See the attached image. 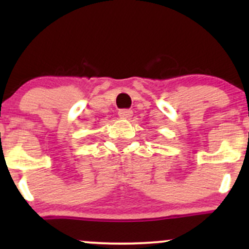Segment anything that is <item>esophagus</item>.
I'll return each instance as SVG.
<instances>
[{
    "instance_id": "esophagus-1",
    "label": "esophagus",
    "mask_w": 249,
    "mask_h": 249,
    "mask_svg": "<svg viewBox=\"0 0 249 249\" xmlns=\"http://www.w3.org/2000/svg\"><path fill=\"white\" fill-rule=\"evenodd\" d=\"M118 115L122 119H130L131 117H132L133 112L131 110H121L118 112Z\"/></svg>"
}]
</instances>
